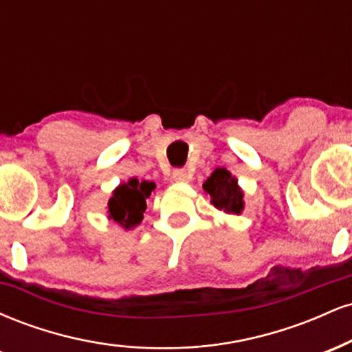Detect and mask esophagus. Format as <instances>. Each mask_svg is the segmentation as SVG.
I'll use <instances>...</instances> for the list:
<instances>
[{"label": "esophagus", "mask_w": 352, "mask_h": 352, "mask_svg": "<svg viewBox=\"0 0 352 352\" xmlns=\"http://www.w3.org/2000/svg\"><path fill=\"white\" fill-rule=\"evenodd\" d=\"M173 180L177 182V184H187V182L190 180V175L187 170H184V168H180V170H175L173 172Z\"/></svg>", "instance_id": "1"}]
</instances>
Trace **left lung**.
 I'll return each mask as SVG.
<instances>
[{"label":"left lung","mask_w":352,"mask_h":352,"mask_svg":"<svg viewBox=\"0 0 352 352\" xmlns=\"http://www.w3.org/2000/svg\"><path fill=\"white\" fill-rule=\"evenodd\" d=\"M204 192L210 197V204L228 215H240L245 208L243 188L238 185V179L232 172L218 167L204 182Z\"/></svg>","instance_id":"obj_1"}]
</instances>
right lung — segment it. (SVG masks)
<instances>
[{"instance_id":"obj_1","label":"right lung","mask_w":352,"mask_h":352,"mask_svg":"<svg viewBox=\"0 0 352 352\" xmlns=\"http://www.w3.org/2000/svg\"><path fill=\"white\" fill-rule=\"evenodd\" d=\"M153 190V182L139 180L135 177L119 184L107 201V220L116 221L124 230L135 228L142 221L147 208L145 200L151 199Z\"/></svg>"}]
</instances>
